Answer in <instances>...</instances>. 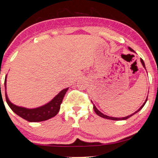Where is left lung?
Returning a JSON list of instances; mask_svg holds the SVG:
<instances>
[{"label":"left lung","instance_id":"1","mask_svg":"<svg viewBox=\"0 0 158 158\" xmlns=\"http://www.w3.org/2000/svg\"><path fill=\"white\" fill-rule=\"evenodd\" d=\"M129 49L131 50V51H132V52H134V50H133V49H131V48L130 47H129ZM141 62H142V65H143V66L145 68V65H144V60H143L142 58H141ZM147 100H148V98H147V99H146V100H145V102H144V103H143V105L142 106L140 107V108H139V110H136L135 113H134L133 114H131V115H128V116H126V117H123V118H114V117H110V116H108V115H104L103 113H101L100 110H98V109H97V108L95 107V106H94V105H93V108H94V112L96 113V114L98 115H99V116H100V117H102V118H106V119H110V120H114V121H121V120H126V119H127V118H130L131 116H132V115H134L135 114V113H138L139 111L141 109H142L143 107H144V106L145 105V103H146V102H147Z\"/></svg>","mask_w":158,"mask_h":158}]
</instances>
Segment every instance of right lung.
<instances>
[{"mask_svg":"<svg viewBox=\"0 0 158 158\" xmlns=\"http://www.w3.org/2000/svg\"><path fill=\"white\" fill-rule=\"evenodd\" d=\"M4 85H5V89H6V76L5 78V81H4ZM69 87L63 89L51 101H50L48 103L37 108L29 109L23 108V107L17 106L16 105L11 103L9 100H8L6 91V100L10 108L16 115L22 117V118L25 119L26 121L29 122L43 121L51 118L54 117L55 115H57V113L60 110V104L62 103L63 99H64L65 94L66 93Z\"/></svg>","mask_w":158,"mask_h":158,"instance_id":"obj_1","label":"right lung"}]
</instances>
